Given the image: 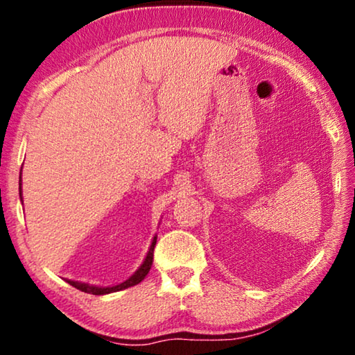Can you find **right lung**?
I'll list each match as a JSON object with an SVG mask.
<instances>
[{"instance_id":"add662e5","label":"right lung","mask_w":355,"mask_h":355,"mask_svg":"<svg viewBox=\"0 0 355 355\" xmlns=\"http://www.w3.org/2000/svg\"><path fill=\"white\" fill-rule=\"evenodd\" d=\"M19 191H20V199H21V203H23V197H21V172H20V178H19ZM155 244H156V235L152 239V244H150L147 255H146V258H144V261H142L141 266L136 269V272L133 275H130L127 280L122 282V284L112 285V286H98V285H89V284H84V282H76V280H69V279L65 280V282H67V284H70L71 286H75L76 290L84 291V293H89V294H95V296H101V294H110V293L122 291V290H125V288L135 286L137 284H141V282L146 279V275L148 274L150 268H152Z\"/></svg>"}]
</instances>
